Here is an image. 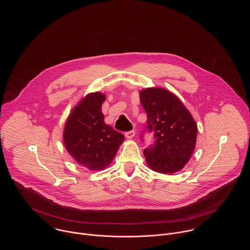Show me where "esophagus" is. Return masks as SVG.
<instances>
[{
	"mask_svg": "<svg viewBox=\"0 0 250 250\" xmlns=\"http://www.w3.org/2000/svg\"><path fill=\"white\" fill-rule=\"evenodd\" d=\"M135 135H136V132H135L134 130L125 133V137H126L127 139H133V138L135 137Z\"/></svg>",
	"mask_w": 250,
	"mask_h": 250,
	"instance_id": "esophagus-1",
	"label": "esophagus"
}]
</instances>
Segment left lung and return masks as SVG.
<instances>
[{
	"label": "left lung",
	"instance_id": "8db88e82",
	"mask_svg": "<svg viewBox=\"0 0 250 250\" xmlns=\"http://www.w3.org/2000/svg\"><path fill=\"white\" fill-rule=\"evenodd\" d=\"M140 99L147 114L145 130L153 132L155 138V143L143 151L145 161L156 172L175 173L187 165L193 153L197 125L178 97L167 89H143Z\"/></svg>",
	"mask_w": 250,
	"mask_h": 250
}]
</instances>
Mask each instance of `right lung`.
Masks as SVG:
<instances>
[{"label":"right lung","mask_w":250,"mask_h":250,"mask_svg":"<svg viewBox=\"0 0 250 250\" xmlns=\"http://www.w3.org/2000/svg\"><path fill=\"white\" fill-rule=\"evenodd\" d=\"M100 92L87 94L68 116L63 142L66 150L81 166L93 171L103 170L111 163L124 136L104 122Z\"/></svg>","instance_id":"add662e5"}]
</instances>
